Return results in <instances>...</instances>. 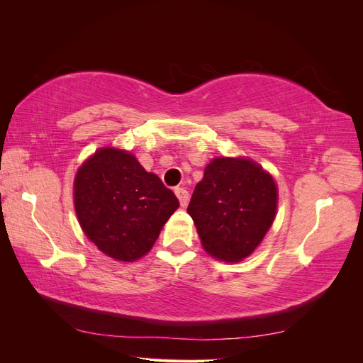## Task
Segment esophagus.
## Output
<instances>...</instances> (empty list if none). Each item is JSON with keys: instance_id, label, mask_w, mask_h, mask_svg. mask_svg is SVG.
<instances>
[{"instance_id": "esophagus-1", "label": "esophagus", "mask_w": 363, "mask_h": 363, "mask_svg": "<svg viewBox=\"0 0 363 363\" xmlns=\"http://www.w3.org/2000/svg\"><path fill=\"white\" fill-rule=\"evenodd\" d=\"M175 195H177L182 207L188 206V203H189V192L188 191H186L184 188H175Z\"/></svg>"}]
</instances>
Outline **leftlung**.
I'll list each match as a JSON object with an SVG mask.
<instances>
[{
    "label": "left lung",
    "instance_id": "1",
    "mask_svg": "<svg viewBox=\"0 0 363 363\" xmlns=\"http://www.w3.org/2000/svg\"><path fill=\"white\" fill-rule=\"evenodd\" d=\"M277 188L272 177L247 159H215L195 186L188 213L204 250L216 259L250 256L272 225Z\"/></svg>",
    "mask_w": 363,
    "mask_h": 363
}]
</instances>
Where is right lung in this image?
<instances>
[{"mask_svg": "<svg viewBox=\"0 0 363 363\" xmlns=\"http://www.w3.org/2000/svg\"><path fill=\"white\" fill-rule=\"evenodd\" d=\"M74 203L86 236L104 255L133 262L151 250L179 200L130 152L103 148L83 163Z\"/></svg>", "mask_w": 363, "mask_h": 363, "instance_id": "add662e5", "label": "right lung"}]
</instances>
